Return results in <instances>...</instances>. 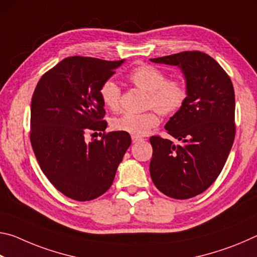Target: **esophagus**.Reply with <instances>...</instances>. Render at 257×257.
<instances>
[{
    "label": "esophagus",
    "mask_w": 257,
    "mask_h": 257,
    "mask_svg": "<svg viewBox=\"0 0 257 257\" xmlns=\"http://www.w3.org/2000/svg\"><path fill=\"white\" fill-rule=\"evenodd\" d=\"M132 141H133L134 144H136V143L143 141V138L142 137H138V136H132Z\"/></svg>",
    "instance_id": "esophagus-1"
}]
</instances>
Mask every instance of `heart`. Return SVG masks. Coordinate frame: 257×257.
Returning a JSON list of instances; mask_svg holds the SVG:
<instances>
[{
    "mask_svg": "<svg viewBox=\"0 0 257 257\" xmlns=\"http://www.w3.org/2000/svg\"><path fill=\"white\" fill-rule=\"evenodd\" d=\"M129 80L138 88L149 93V105L155 107L163 115H170L179 111L188 95L187 86L181 79H168L164 71L150 64H141L135 68L129 73ZM99 96L107 108L111 111L118 110L121 90L115 81L111 79L104 81L99 87ZM157 111L124 113L112 121V127L133 136H144L160 123Z\"/></svg>",
    "mask_w": 257,
    "mask_h": 257,
    "instance_id": "heart-1",
    "label": "heart"
}]
</instances>
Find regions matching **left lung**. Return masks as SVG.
Segmentation results:
<instances>
[{
  "mask_svg": "<svg viewBox=\"0 0 257 257\" xmlns=\"http://www.w3.org/2000/svg\"><path fill=\"white\" fill-rule=\"evenodd\" d=\"M151 61L179 67L188 90L184 105L165 124L167 133L179 143L161 136L150 138L151 178L169 197H194L216 180L232 147L236 135L232 82L214 59L199 51Z\"/></svg>",
  "mask_w": 257,
  "mask_h": 257,
  "instance_id": "8db88e82",
  "label": "left lung"
}]
</instances>
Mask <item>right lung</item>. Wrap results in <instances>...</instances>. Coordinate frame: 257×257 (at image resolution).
<instances>
[{
	"label": "right lung",
	"mask_w": 257,
	"mask_h": 257,
	"mask_svg": "<svg viewBox=\"0 0 257 257\" xmlns=\"http://www.w3.org/2000/svg\"><path fill=\"white\" fill-rule=\"evenodd\" d=\"M123 61L69 56L42 76L33 94L35 156L51 184L75 201H92L105 193L132 144L127 133H105L99 96V87ZM89 131H99L102 138L86 143Z\"/></svg>",
	"instance_id": "1"
}]
</instances>
